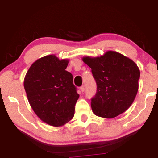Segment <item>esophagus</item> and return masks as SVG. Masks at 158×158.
Here are the masks:
<instances>
[{
    "label": "esophagus",
    "mask_w": 158,
    "mask_h": 158,
    "mask_svg": "<svg viewBox=\"0 0 158 158\" xmlns=\"http://www.w3.org/2000/svg\"><path fill=\"white\" fill-rule=\"evenodd\" d=\"M80 90H81V92H83L84 90H85V86L84 85H82L81 88H80Z\"/></svg>",
    "instance_id": "esophagus-1"
}]
</instances>
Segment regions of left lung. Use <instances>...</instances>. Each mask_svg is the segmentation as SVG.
Here are the masks:
<instances>
[{"instance_id":"obj_1","label":"left lung","mask_w":158,"mask_h":158,"mask_svg":"<svg viewBox=\"0 0 158 158\" xmlns=\"http://www.w3.org/2000/svg\"><path fill=\"white\" fill-rule=\"evenodd\" d=\"M91 68L97 91L91 99L92 111L100 117H116L130 107L137 96L140 71L133 60L114 51L101 57L82 58Z\"/></svg>"}]
</instances>
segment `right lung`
<instances>
[{
    "label": "right lung",
    "mask_w": 158,
    "mask_h": 158,
    "mask_svg": "<svg viewBox=\"0 0 158 158\" xmlns=\"http://www.w3.org/2000/svg\"><path fill=\"white\" fill-rule=\"evenodd\" d=\"M68 59L49 55L36 60L23 81L28 101L42 122L61 127L72 119L79 94L73 77L65 70Z\"/></svg>",
    "instance_id": "obj_1"
}]
</instances>
